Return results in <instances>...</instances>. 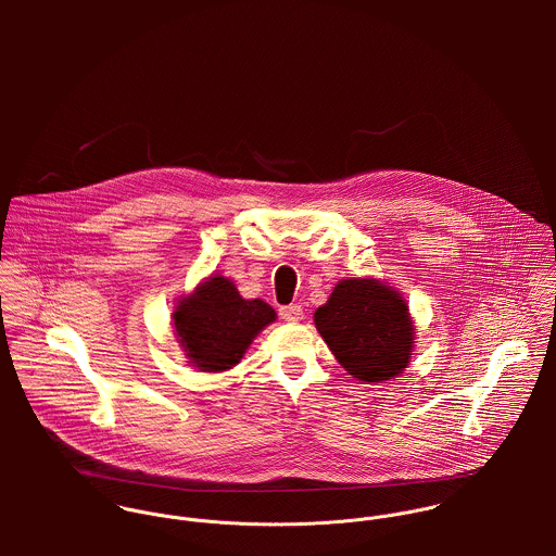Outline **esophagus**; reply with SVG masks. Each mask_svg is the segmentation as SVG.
Returning a JSON list of instances; mask_svg holds the SVG:
<instances>
[{
  "instance_id": "esophagus-1",
  "label": "esophagus",
  "mask_w": 556,
  "mask_h": 556,
  "mask_svg": "<svg viewBox=\"0 0 556 556\" xmlns=\"http://www.w3.org/2000/svg\"><path fill=\"white\" fill-rule=\"evenodd\" d=\"M280 318H285V320H289V323H298V320L304 318V311H302V306H298V304H293V306H282V308H280Z\"/></svg>"
}]
</instances>
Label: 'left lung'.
<instances>
[{"instance_id":"1","label":"left lung","mask_w":556,"mask_h":556,"mask_svg":"<svg viewBox=\"0 0 556 556\" xmlns=\"http://www.w3.org/2000/svg\"><path fill=\"white\" fill-rule=\"evenodd\" d=\"M315 323L342 368L359 381H388L408 364L415 331L404 300L388 285L342 280Z\"/></svg>"}]
</instances>
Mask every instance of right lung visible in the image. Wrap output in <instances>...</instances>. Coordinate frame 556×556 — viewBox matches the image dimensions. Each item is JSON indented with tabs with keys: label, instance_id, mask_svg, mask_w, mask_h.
<instances>
[{
	"label": "right lung",
	"instance_id": "obj_1",
	"mask_svg": "<svg viewBox=\"0 0 556 556\" xmlns=\"http://www.w3.org/2000/svg\"><path fill=\"white\" fill-rule=\"evenodd\" d=\"M173 317L190 364L220 372L238 364L252 338L276 313L263 300H243L231 280L214 276L186 298Z\"/></svg>",
	"mask_w": 556,
	"mask_h": 556
}]
</instances>
